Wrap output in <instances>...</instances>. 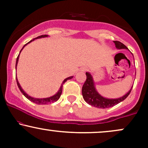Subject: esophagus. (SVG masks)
<instances>
[{"instance_id": "34e87169", "label": "esophagus", "mask_w": 148, "mask_h": 148, "mask_svg": "<svg viewBox=\"0 0 148 148\" xmlns=\"http://www.w3.org/2000/svg\"><path fill=\"white\" fill-rule=\"evenodd\" d=\"M86 70H87V68H86V67H83V68L81 69V72H86Z\"/></svg>"}]
</instances>
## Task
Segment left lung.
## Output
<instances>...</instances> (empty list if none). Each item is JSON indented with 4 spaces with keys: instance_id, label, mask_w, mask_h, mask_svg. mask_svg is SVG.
<instances>
[{
    "instance_id": "left-lung-1",
    "label": "left lung",
    "mask_w": 148,
    "mask_h": 148,
    "mask_svg": "<svg viewBox=\"0 0 148 148\" xmlns=\"http://www.w3.org/2000/svg\"><path fill=\"white\" fill-rule=\"evenodd\" d=\"M113 42L115 43V47H116L117 49H128L126 46L122 43V42L119 41H114ZM86 74L87 78H86V81H85L82 88L83 97H84V100L88 104L91 105V106L94 107H97V108H106L114 106L115 105L118 104V103L121 102L123 100L126 99L127 97L129 96V95L130 94L131 90L132 89H132L125 96L118 98V99H106V98L101 97L96 91L95 88L93 79L92 78L90 74L86 72Z\"/></svg>"
}]
</instances>
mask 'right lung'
Returning a JSON list of instances; mask_svg holds the SVG:
<instances>
[{
    "mask_svg": "<svg viewBox=\"0 0 148 148\" xmlns=\"http://www.w3.org/2000/svg\"><path fill=\"white\" fill-rule=\"evenodd\" d=\"M47 36H48V35H40V36H38V37H36V38H35V39L41 38V37H47ZM35 39H34V40H35ZM33 40H30V41L29 42H28V43H30V42H31L32 41H33ZM26 45H27V44H26ZM25 45L23 46V47H24ZM23 48H22V49H23ZM22 49L21 50V51H22ZM21 51H20V53H21ZM18 57H19V54H18V56H17V58H16V65H17V62H18ZM72 78H73V76H70V77H68V78H67V79H64V81H63V82H62V85H61L60 90H59L58 92L56 93V94L55 95L51 97H49V98H45V99H35V98L31 97H30L29 95H27L26 93H25V92L23 90V89H22L21 86H20L19 84H18V81H17V79H16V84H17L18 87V88H19L20 91H21V92H22V94H23V95H24V96L25 97L27 98V99H29L30 101H33V102L37 103V104H47V103H53V102H55V101H56L57 100L59 99V98H60L61 94H62V86H63V84H64V83L66 82V81H67V80L72 79Z\"/></svg>",
    "mask_w": 148,
    "mask_h": 148,
    "instance_id": "1",
    "label": "right lung"
}]
</instances>
